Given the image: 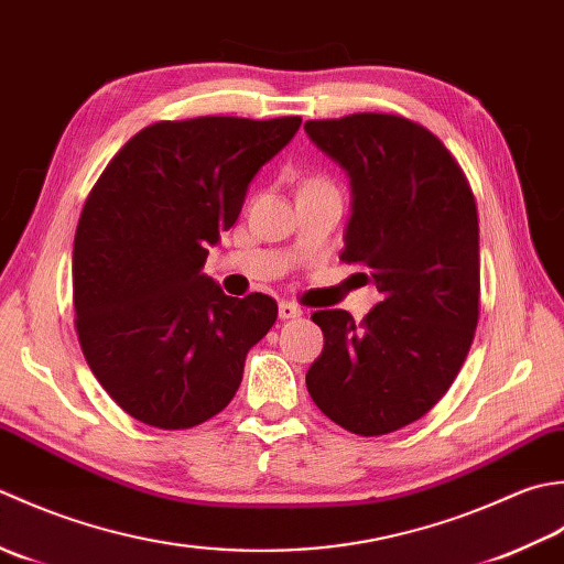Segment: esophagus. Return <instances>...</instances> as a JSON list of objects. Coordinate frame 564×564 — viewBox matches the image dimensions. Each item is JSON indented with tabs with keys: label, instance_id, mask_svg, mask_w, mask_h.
Masks as SVG:
<instances>
[{
	"label": "esophagus",
	"instance_id": "esophagus-1",
	"mask_svg": "<svg viewBox=\"0 0 564 564\" xmlns=\"http://www.w3.org/2000/svg\"><path fill=\"white\" fill-rule=\"evenodd\" d=\"M278 314H280L282 321H290V318H299V316H302V308L290 304V302H280Z\"/></svg>",
	"mask_w": 564,
	"mask_h": 564
}]
</instances>
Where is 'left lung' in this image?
I'll use <instances>...</instances> for the list:
<instances>
[{"label": "left lung", "mask_w": 564, "mask_h": 564, "mask_svg": "<svg viewBox=\"0 0 564 564\" xmlns=\"http://www.w3.org/2000/svg\"><path fill=\"white\" fill-rule=\"evenodd\" d=\"M350 180L343 260L382 302L355 324L316 312L324 350L306 372L314 404L350 433L384 435L429 413L453 384L479 316L473 189L429 129L392 113L306 121Z\"/></svg>", "instance_id": "obj_1"}]
</instances>
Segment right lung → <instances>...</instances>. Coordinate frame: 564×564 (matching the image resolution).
<instances>
[{
    "label": "right lung",
    "instance_id": "1",
    "mask_svg": "<svg viewBox=\"0 0 564 564\" xmlns=\"http://www.w3.org/2000/svg\"><path fill=\"white\" fill-rule=\"evenodd\" d=\"M299 126V117L160 121L91 189L73 248L77 338L99 384L141 423L180 431L224 411L248 350L278 318L272 296H228L204 262Z\"/></svg>",
    "mask_w": 564,
    "mask_h": 564
}]
</instances>
